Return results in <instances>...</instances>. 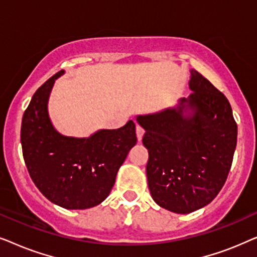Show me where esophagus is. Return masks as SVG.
<instances>
[{
	"label": "esophagus",
	"instance_id": "esophagus-1",
	"mask_svg": "<svg viewBox=\"0 0 257 257\" xmlns=\"http://www.w3.org/2000/svg\"><path fill=\"white\" fill-rule=\"evenodd\" d=\"M136 132H137V138H138L139 142H142V139H143V137H144V133H145V130H144L140 125H137Z\"/></svg>",
	"mask_w": 257,
	"mask_h": 257
}]
</instances>
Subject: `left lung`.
I'll return each instance as SVG.
<instances>
[{"mask_svg": "<svg viewBox=\"0 0 257 257\" xmlns=\"http://www.w3.org/2000/svg\"><path fill=\"white\" fill-rule=\"evenodd\" d=\"M193 93L175 106L138 114L149 151L150 193L157 205L177 214L205 207L219 194L236 147L237 125L229 101L208 79L191 69Z\"/></svg>", "mask_w": 257, "mask_h": 257, "instance_id": "left-lung-1", "label": "left lung"}]
</instances>
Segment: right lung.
<instances>
[{
	"instance_id": "1",
	"label": "right lung",
	"mask_w": 257,
	"mask_h": 257,
	"mask_svg": "<svg viewBox=\"0 0 257 257\" xmlns=\"http://www.w3.org/2000/svg\"><path fill=\"white\" fill-rule=\"evenodd\" d=\"M48 79L31 98L23 114L21 144L34 184L48 200L65 209H87L110 194L119 168L137 144L136 124L98 130L76 138L58 132L49 115L48 103L56 79Z\"/></svg>"
}]
</instances>
